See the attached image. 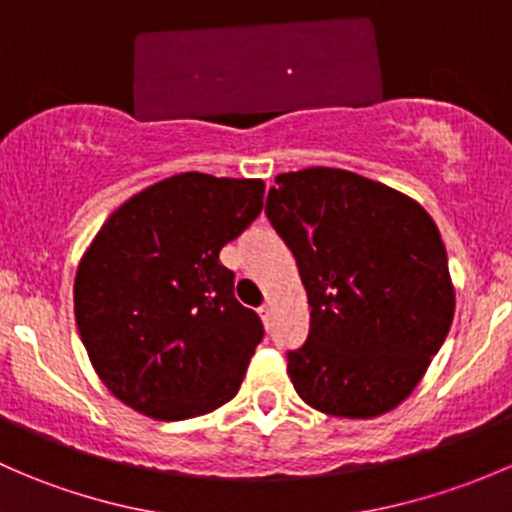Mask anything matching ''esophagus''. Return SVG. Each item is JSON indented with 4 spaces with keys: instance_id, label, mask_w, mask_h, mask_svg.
<instances>
[{
    "instance_id": "esophagus-1",
    "label": "esophagus",
    "mask_w": 512,
    "mask_h": 512,
    "mask_svg": "<svg viewBox=\"0 0 512 512\" xmlns=\"http://www.w3.org/2000/svg\"><path fill=\"white\" fill-rule=\"evenodd\" d=\"M257 312H260V317H262V322H270V314H272V307H270V304H262V307L260 309H257Z\"/></svg>"
}]
</instances>
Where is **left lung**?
I'll use <instances>...</instances> for the list:
<instances>
[{
  "label": "left lung",
  "mask_w": 512,
  "mask_h": 512,
  "mask_svg": "<svg viewBox=\"0 0 512 512\" xmlns=\"http://www.w3.org/2000/svg\"><path fill=\"white\" fill-rule=\"evenodd\" d=\"M265 213L297 260L309 337L287 352L299 399L342 418L399 406L453 322L448 257L431 215L339 168L277 175Z\"/></svg>",
  "instance_id": "obj_1"
}]
</instances>
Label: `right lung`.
Returning <instances> with one entry per match:
<instances>
[{"label": "right lung", "instance_id": "add662e5", "mask_svg": "<svg viewBox=\"0 0 512 512\" xmlns=\"http://www.w3.org/2000/svg\"><path fill=\"white\" fill-rule=\"evenodd\" d=\"M262 195V180L180 173L98 230L76 272V327L126 406L183 421L237 394L265 329L235 299L220 250L262 213Z\"/></svg>", "mask_w": 512, "mask_h": 512}]
</instances>
